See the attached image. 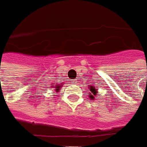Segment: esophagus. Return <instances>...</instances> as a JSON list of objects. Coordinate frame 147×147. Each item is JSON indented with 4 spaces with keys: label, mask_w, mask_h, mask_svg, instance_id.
Here are the masks:
<instances>
[{
    "label": "esophagus",
    "mask_w": 147,
    "mask_h": 147,
    "mask_svg": "<svg viewBox=\"0 0 147 147\" xmlns=\"http://www.w3.org/2000/svg\"><path fill=\"white\" fill-rule=\"evenodd\" d=\"M71 82L74 83V84H76V83L77 82V80H76V79H72V80H71Z\"/></svg>",
    "instance_id": "esophagus-1"
}]
</instances>
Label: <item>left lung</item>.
<instances>
[{
  "mask_svg": "<svg viewBox=\"0 0 147 147\" xmlns=\"http://www.w3.org/2000/svg\"><path fill=\"white\" fill-rule=\"evenodd\" d=\"M88 90H89V91H91V93H92V94H91V95H89V98H90L91 100H94V96L97 94V90L95 89V87H94V86H90V87H89V88H88Z\"/></svg>",
  "mask_w": 147,
  "mask_h": 147,
  "instance_id": "8db88e82",
  "label": "left lung"
}]
</instances>
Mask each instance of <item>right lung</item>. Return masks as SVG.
Returning <instances> with one entry per match:
<instances>
[{"instance_id":"right-lung-1","label":"right lung","mask_w":147,"mask_h":147,"mask_svg":"<svg viewBox=\"0 0 147 147\" xmlns=\"http://www.w3.org/2000/svg\"><path fill=\"white\" fill-rule=\"evenodd\" d=\"M55 88H56V92H58V90L59 89V87H55Z\"/></svg>"}]
</instances>
